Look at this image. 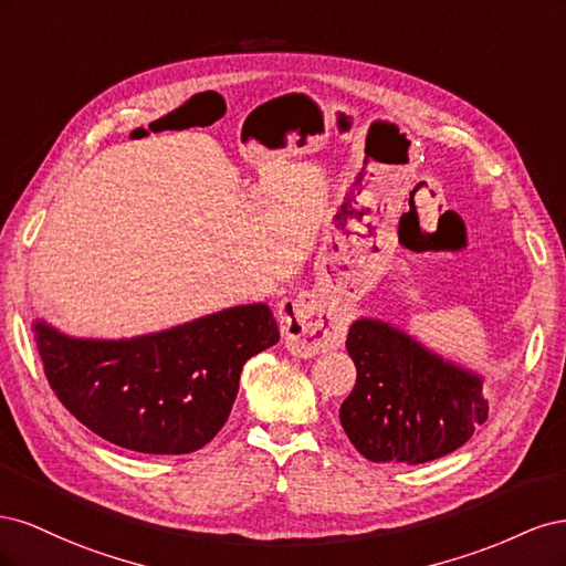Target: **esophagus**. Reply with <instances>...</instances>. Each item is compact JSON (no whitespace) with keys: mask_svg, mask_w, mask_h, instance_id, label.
Returning a JSON list of instances; mask_svg holds the SVG:
<instances>
[{"mask_svg":"<svg viewBox=\"0 0 566 566\" xmlns=\"http://www.w3.org/2000/svg\"><path fill=\"white\" fill-rule=\"evenodd\" d=\"M279 323L287 349L302 358L339 349L347 333V325L342 321L333 316H318L310 297L283 300L279 304Z\"/></svg>","mask_w":566,"mask_h":566,"instance_id":"1","label":"esophagus"}]
</instances>
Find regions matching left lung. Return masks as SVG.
Returning a JSON list of instances; mask_svg holds the SVG:
<instances>
[{
    "instance_id": "8db88e82",
    "label": "left lung",
    "mask_w": 566,
    "mask_h": 566,
    "mask_svg": "<svg viewBox=\"0 0 566 566\" xmlns=\"http://www.w3.org/2000/svg\"><path fill=\"white\" fill-rule=\"evenodd\" d=\"M356 385L339 406L342 430L373 462L420 465L449 455L489 418L484 375L424 347L382 318L352 323Z\"/></svg>"
}]
</instances>
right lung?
Returning a JSON list of instances; mask_svg holds the SVG:
<instances>
[{"instance_id": "1", "label": "right lung", "mask_w": 566, "mask_h": 566, "mask_svg": "<svg viewBox=\"0 0 566 566\" xmlns=\"http://www.w3.org/2000/svg\"><path fill=\"white\" fill-rule=\"evenodd\" d=\"M32 333L61 403L101 439L150 455L210 443L229 420L245 361L281 337L264 302L134 337H73L44 318Z\"/></svg>"}]
</instances>
